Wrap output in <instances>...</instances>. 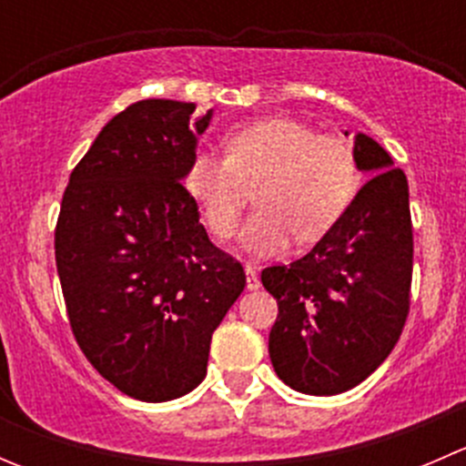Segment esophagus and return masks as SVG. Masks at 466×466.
Returning a JSON list of instances; mask_svg holds the SVG:
<instances>
[{
    "mask_svg": "<svg viewBox=\"0 0 466 466\" xmlns=\"http://www.w3.org/2000/svg\"><path fill=\"white\" fill-rule=\"evenodd\" d=\"M246 284H248V290H257L261 286L259 277H257V270L252 266H246Z\"/></svg>",
    "mask_w": 466,
    "mask_h": 466,
    "instance_id": "34e87169",
    "label": "esophagus"
}]
</instances>
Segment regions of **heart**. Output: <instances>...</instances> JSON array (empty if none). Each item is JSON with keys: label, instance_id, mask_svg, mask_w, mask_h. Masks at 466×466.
<instances>
[{"label": "heart", "instance_id": "heart-1", "mask_svg": "<svg viewBox=\"0 0 466 466\" xmlns=\"http://www.w3.org/2000/svg\"><path fill=\"white\" fill-rule=\"evenodd\" d=\"M255 187L257 209L241 229L252 257L284 252L293 237L311 243L340 220L359 187L354 146L290 116H270L225 135V155L200 148L185 189L211 237L228 241Z\"/></svg>", "mask_w": 466, "mask_h": 466}]
</instances>
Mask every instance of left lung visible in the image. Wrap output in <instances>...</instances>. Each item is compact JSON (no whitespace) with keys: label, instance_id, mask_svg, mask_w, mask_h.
I'll return each instance as SVG.
<instances>
[{"label":"left lung","instance_id":"1","mask_svg":"<svg viewBox=\"0 0 466 466\" xmlns=\"http://www.w3.org/2000/svg\"><path fill=\"white\" fill-rule=\"evenodd\" d=\"M370 180L302 259L261 272L277 299L268 338L272 368L293 390H351L388 359L410 309L412 223L408 180L383 146L354 139Z\"/></svg>","mask_w":466,"mask_h":466}]
</instances>
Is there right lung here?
Returning <instances> with one entry per match:
<instances>
[{
    "instance_id": "right-lung-1",
    "label": "right lung",
    "mask_w": 466,
    "mask_h": 466,
    "mask_svg": "<svg viewBox=\"0 0 466 466\" xmlns=\"http://www.w3.org/2000/svg\"><path fill=\"white\" fill-rule=\"evenodd\" d=\"M146 98L112 116L69 176L56 266L74 338L116 390L171 401L207 374L211 333L246 289L214 246L185 168L211 121Z\"/></svg>"
}]
</instances>
